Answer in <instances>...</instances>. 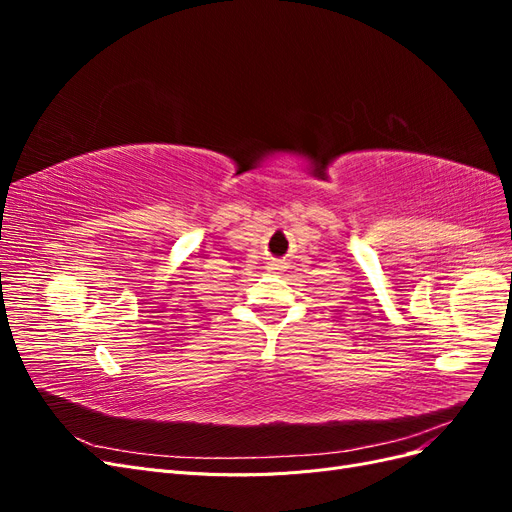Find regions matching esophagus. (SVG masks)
I'll return each instance as SVG.
<instances>
[{"mask_svg": "<svg viewBox=\"0 0 512 512\" xmlns=\"http://www.w3.org/2000/svg\"><path fill=\"white\" fill-rule=\"evenodd\" d=\"M284 269V262H280V260H273L271 265H269V271L271 273H280Z\"/></svg>", "mask_w": 512, "mask_h": 512, "instance_id": "obj_1", "label": "esophagus"}]
</instances>
